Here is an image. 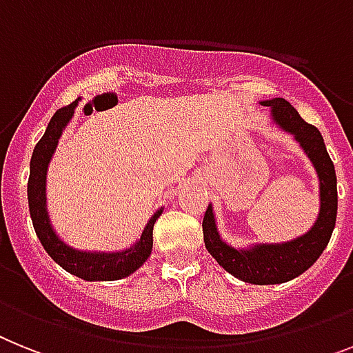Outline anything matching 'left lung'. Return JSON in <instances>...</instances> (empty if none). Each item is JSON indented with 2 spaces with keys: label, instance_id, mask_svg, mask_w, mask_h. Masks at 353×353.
I'll list each match as a JSON object with an SVG mask.
<instances>
[{
  "label": "left lung",
  "instance_id": "1",
  "mask_svg": "<svg viewBox=\"0 0 353 353\" xmlns=\"http://www.w3.org/2000/svg\"><path fill=\"white\" fill-rule=\"evenodd\" d=\"M261 104L270 108L272 119L278 126L292 133L316 168L321 196L319 216L312 229L296 240L287 243H261L245 250L227 245L220 238L211 205H208L202 229L205 249L229 274L245 283L276 285L290 281L310 269L328 245L332 231L336 227L337 179L334 162L330 160L327 145L316 126L303 121L296 108L285 99L276 97L263 101Z\"/></svg>",
  "mask_w": 353,
  "mask_h": 353
}]
</instances>
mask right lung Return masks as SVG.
Instances as JSON below:
<instances>
[{
	"label": "right lung",
	"mask_w": 353,
	"mask_h": 353,
	"mask_svg": "<svg viewBox=\"0 0 353 353\" xmlns=\"http://www.w3.org/2000/svg\"><path fill=\"white\" fill-rule=\"evenodd\" d=\"M77 106V101H74L68 106L61 108L54 113V117L48 122L45 135L41 137L34 148L30 159V176H28V209H30V218L36 229V234L39 238L41 245L50 254L55 263H59L70 274L77 276L86 281H115L126 276L133 274L139 267L144 265V261L150 258L151 249H153V225L162 214V209L157 211L148 225L144 227L141 240L135 245L122 252H83L68 247L65 241H61L54 232L46 212L45 200V180L46 170L50 164V159L54 155L59 137L70 122L74 110Z\"/></svg>",
	"instance_id": "add662e5"
}]
</instances>
